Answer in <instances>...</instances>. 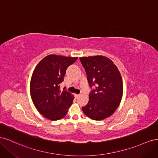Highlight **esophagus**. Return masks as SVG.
Segmentation results:
<instances>
[{"mask_svg":"<svg viewBox=\"0 0 158 158\" xmlns=\"http://www.w3.org/2000/svg\"><path fill=\"white\" fill-rule=\"evenodd\" d=\"M74 96L76 98H78L80 96V94H74Z\"/></svg>","mask_w":158,"mask_h":158,"instance_id":"esophagus-1","label":"esophagus"}]
</instances>
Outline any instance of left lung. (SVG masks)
I'll use <instances>...</instances> for the list:
<instances>
[{"label":"left lung","mask_w":158,"mask_h":158,"mask_svg":"<svg viewBox=\"0 0 158 158\" xmlns=\"http://www.w3.org/2000/svg\"><path fill=\"white\" fill-rule=\"evenodd\" d=\"M87 74L90 92L89 102L82 107L84 114L95 121L110 117L120 104L123 92L120 72L113 62L102 55L80 57Z\"/></svg>","instance_id":"obj_1"}]
</instances>
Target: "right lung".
Wrapping results in <instances>:
<instances>
[{"label":"right lung","instance_id":"right-lung-1","mask_svg":"<svg viewBox=\"0 0 158 158\" xmlns=\"http://www.w3.org/2000/svg\"><path fill=\"white\" fill-rule=\"evenodd\" d=\"M78 57L47 55L33 71L30 82V94L35 107L41 114L51 121L66 116L73 102L69 92L60 89L66 70Z\"/></svg>","mask_w":158,"mask_h":158}]
</instances>
